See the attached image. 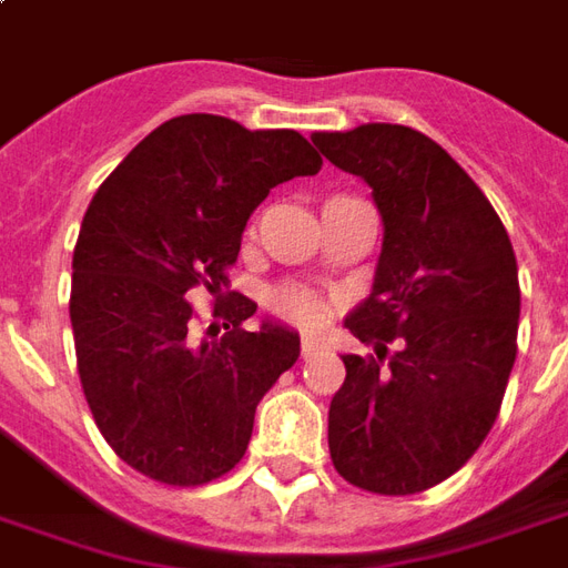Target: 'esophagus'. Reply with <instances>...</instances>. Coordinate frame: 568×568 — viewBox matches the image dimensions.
Listing matches in <instances>:
<instances>
[{
  "mask_svg": "<svg viewBox=\"0 0 568 568\" xmlns=\"http://www.w3.org/2000/svg\"><path fill=\"white\" fill-rule=\"evenodd\" d=\"M316 353H320V344H313V341H304V344H301V358L316 356Z\"/></svg>",
  "mask_w": 568,
  "mask_h": 568,
  "instance_id": "1",
  "label": "esophagus"
}]
</instances>
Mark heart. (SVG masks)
Listing matches in <instances>:
<instances>
[{"mask_svg": "<svg viewBox=\"0 0 568 568\" xmlns=\"http://www.w3.org/2000/svg\"><path fill=\"white\" fill-rule=\"evenodd\" d=\"M271 307L285 322H292L301 332L310 334L322 332L334 316L332 297L320 295L313 288H304V285H283V288H276L271 295Z\"/></svg>", "mask_w": 568, "mask_h": 568, "instance_id": "obj_1", "label": "heart"}]
</instances>
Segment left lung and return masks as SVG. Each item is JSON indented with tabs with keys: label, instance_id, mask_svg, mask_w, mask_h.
Returning a JSON list of instances; mask_svg holds the SVG:
<instances>
[{
	"label": "left lung",
	"instance_id": "1",
	"mask_svg": "<svg viewBox=\"0 0 568 568\" xmlns=\"http://www.w3.org/2000/svg\"><path fill=\"white\" fill-rule=\"evenodd\" d=\"M313 142L368 182L383 219L374 292L346 316L377 356H344L332 463L368 493H423L459 471L499 417L520 320L511 240L471 175L419 130L362 124Z\"/></svg>",
	"mask_w": 568,
	"mask_h": 568
}]
</instances>
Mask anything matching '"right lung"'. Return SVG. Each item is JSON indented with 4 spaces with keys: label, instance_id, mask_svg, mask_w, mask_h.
<instances>
[{
    "label": "right lung",
    "instance_id": "obj_1",
    "mask_svg": "<svg viewBox=\"0 0 568 568\" xmlns=\"http://www.w3.org/2000/svg\"><path fill=\"white\" fill-rule=\"evenodd\" d=\"M295 130L179 115L118 163L81 222L69 320L84 398L109 447L140 475L200 487L248 447L255 407L297 362L301 341L227 292L248 215L271 187L316 175ZM210 291L225 334L197 342L190 297Z\"/></svg>",
    "mask_w": 568,
    "mask_h": 568
}]
</instances>
